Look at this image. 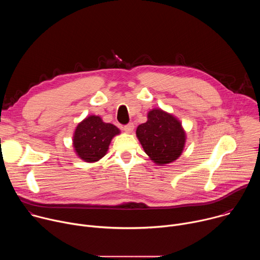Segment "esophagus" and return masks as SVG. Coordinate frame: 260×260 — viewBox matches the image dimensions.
Returning a JSON list of instances; mask_svg holds the SVG:
<instances>
[{"label": "esophagus", "instance_id": "34e87169", "mask_svg": "<svg viewBox=\"0 0 260 260\" xmlns=\"http://www.w3.org/2000/svg\"><path fill=\"white\" fill-rule=\"evenodd\" d=\"M134 123H128V124H126V125H124V127H123V129H124V132L125 133H127V134H131L133 131H134Z\"/></svg>", "mask_w": 260, "mask_h": 260}]
</instances>
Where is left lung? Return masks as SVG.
Returning a JSON list of instances; mask_svg holds the SVG:
<instances>
[{
  "instance_id": "left-lung-1",
  "label": "left lung",
  "mask_w": 260,
  "mask_h": 260,
  "mask_svg": "<svg viewBox=\"0 0 260 260\" xmlns=\"http://www.w3.org/2000/svg\"><path fill=\"white\" fill-rule=\"evenodd\" d=\"M136 134L146 154L159 166L176 160L186 140L180 121L160 109L150 111L148 120L138 126Z\"/></svg>"
}]
</instances>
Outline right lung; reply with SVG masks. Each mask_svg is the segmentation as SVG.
<instances>
[{
  "instance_id": "add662e5",
  "label": "right lung",
  "mask_w": 260,
  "mask_h": 260,
  "mask_svg": "<svg viewBox=\"0 0 260 260\" xmlns=\"http://www.w3.org/2000/svg\"><path fill=\"white\" fill-rule=\"evenodd\" d=\"M120 132L99 116L85 118L76 127L73 145L77 155L86 162H94L106 155L111 140Z\"/></svg>"
}]
</instances>
